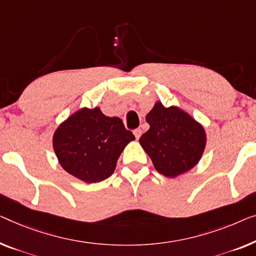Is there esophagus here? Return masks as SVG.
<instances>
[{
  "label": "esophagus",
  "mask_w": 256,
  "mask_h": 256,
  "mask_svg": "<svg viewBox=\"0 0 256 256\" xmlns=\"http://www.w3.org/2000/svg\"><path fill=\"white\" fill-rule=\"evenodd\" d=\"M134 135H135V137H136V140H138L140 137V135H142V130H140V128H138V129H135V130H134Z\"/></svg>",
  "instance_id": "34e87169"
}]
</instances>
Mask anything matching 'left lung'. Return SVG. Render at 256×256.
Segmentation results:
<instances>
[{
    "label": "left lung",
    "mask_w": 256,
    "mask_h": 256,
    "mask_svg": "<svg viewBox=\"0 0 256 256\" xmlns=\"http://www.w3.org/2000/svg\"><path fill=\"white\" fill-rule=\"evenodd\" d=\"M146 119L150 128L140 136V144L159 173L176 178L198 164L206 143L201 124L179 107H165L160 102Z\"/></svg>",
    "instance_id": "left-lung-1"
}]
</instances>
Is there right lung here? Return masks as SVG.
Listing matches in <instances>:
<instances>
[{
    "instance_id": "add662e5",
    "label": "right lung",
    "mask_w": 256,
    "mask_h": 256,
    "mask_svg": "<svg viewBox=\"0 0 256 256\" xmlns=\"http://www.w3.org/2000/svg\"><path fill=\"white\" fill-rule=\"evenodd\" d=\"M135 140L120 118H110L99 107H83L58 126L53 148L64 171L88 184L110 176L126 146Z\"/></svg>"
}]
</instances>
